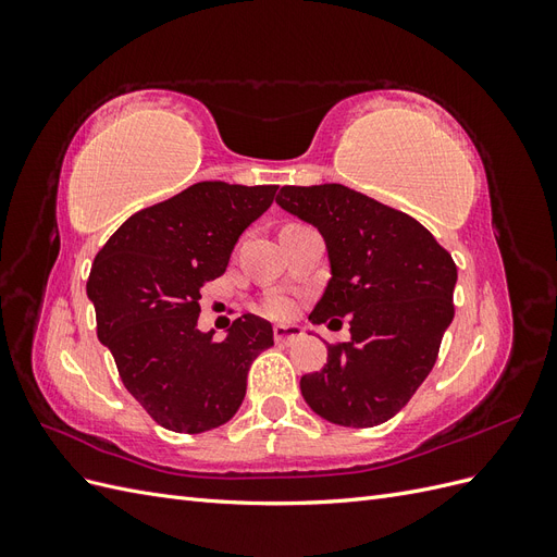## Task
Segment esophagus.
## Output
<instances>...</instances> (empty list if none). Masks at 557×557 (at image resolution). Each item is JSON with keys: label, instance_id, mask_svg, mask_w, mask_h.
<instances>
[{"label": "esophagus", "instance_id": "obj_1", "mask_svg": "<svg viewBox=\"0 0 557 557\" xmlns=\"http://www.w3.org/2000/svg\"><path fill=\"white\" fill-rule=\"evenodd\" d=\"M301 336H305V330H301L299 325H276L274 327V339L281 346H290V344L299 342Z\"/></svg>", "mask_w": 557, "mask_h": 557}]
</instances>
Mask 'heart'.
<instances>
[{
  "mask_svg": "<svg viewBox=\"0 0 557 557\" xmlns=\"http://www.w3.org/2000/svg\"><path fill=\"white\" fill-rule=\"evenodd\" d=\"M264 311H267L269 315H274V318H288V315L293 313V305H290L288 297L274 295V297H269V299L264 301Z\"/></svg>",
  "mask_w": 557,
  "mask_h": 557,
  "instance_id": "b5f03b06",
  "label": "heart"
}]
</instances>
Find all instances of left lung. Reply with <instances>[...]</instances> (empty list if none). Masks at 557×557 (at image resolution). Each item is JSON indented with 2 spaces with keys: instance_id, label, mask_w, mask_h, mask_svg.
Returning a JSON list of instances; mask_svg holds the SVG:
<instances>
[{
  "instance_id": "1",
  "label": "left lung",
  "mask_w": 557,
  "mask_h": 557,
  "mask_svg": "<svg viewBox=\"0 0 557 557\" xmlns=\"http://www.w3.org/2000/svg\"><path fill=\"white\" fill-rule=\"evenodd\" d=\"M276 205L325 239L332 276L309 320L350 325L346 344L327 346V364L301 376V395L334 425H381L432 372L458 267L416 218L342 183L283 185Z\"/></svg>"
}]
</instances>
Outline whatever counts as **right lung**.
Returning <instances> with one entry per match:
<instances>
[{
	"label": "right lung",
	"instance_id": "obj_1",
	"mask_svg": "<svg viewBox=\"0 0 557 557\" xmlns=\"http://www.w3.org/2000/svg\"><path fill=\"white\" fill-rule=\"evenodd\" d=\"M278 185L201 181L127 221L97 252L88 278L97 336L127 393L158 425L199 434L239 411L248 369L274 346L267 320L244 313L223 342L197 327L201 285L225 274L242 232Z\"/></svg>",
	"mask_w": 557,
	"mask_h": 557
}]
</instances>
